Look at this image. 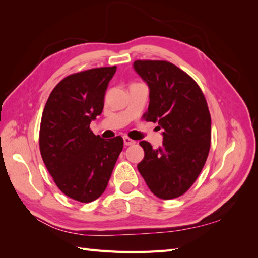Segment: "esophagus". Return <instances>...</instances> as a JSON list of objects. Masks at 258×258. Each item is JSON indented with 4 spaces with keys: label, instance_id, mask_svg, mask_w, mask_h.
<instances>
[{
    "label": "esophagus",
    "instance_id": "obj_1",
    "mask_svg": "<svg viewBox=\"0 0 258 258\" xmlns=\"http://www.w3.org/2000/svg\"><path fill=\"white\" fill-rule=\"evenodd\" d=\"M135 140H133V139H130L129 137H123V144H124V146H131V145H134L135 144Z\"/></svg>",
    "mask_w": 258,
    "mask_h": 258
}]
</instances>
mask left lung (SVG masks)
<instances>
[{"mask_svg":"<svg viewBox=\"0 0 258 258\" xmlns=\"http://www.w3.org/2000/svg\"><path fill=\"white\" fill-rule=\"evenodd\" d=\"M136 73L149 87L147 121L158 122L163 142L153 149L141 141L145 158L138 170L154 196L171 200L198 179L211 145V116L199 85L167 60H136Z\"/></svg>","mask_w":258,"mask_h":258,"instance_id":"1","label":"left lung"}]
</instances>
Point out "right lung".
Instances as JSON below:
<instances>
[{
	"label": "right lung",
	"mask_w": 258,
	"mask_h": 258,
	"mask_svg": "<svg viewBox=\"0 0 258 258\" xmlns=\"http://www.w3.org/2000/svg\"><path fill=\"white\" fill-rule=\"evenodd\" d=\"M117 67L93 68L65 77L51 90L42 114L39 149L59 190L89 203L105 192L122 151L120 136L102 139L89 125L102 112Z\"/></svg>",
	"instance_id": "obj_1"
}]
</instances>
